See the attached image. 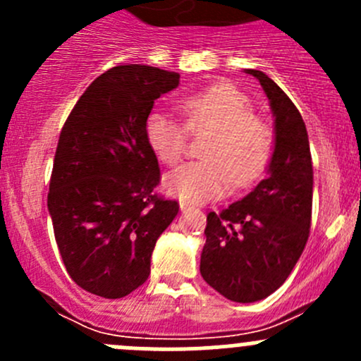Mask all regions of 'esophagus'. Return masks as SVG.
<instances>
[{"label":"esophagus","mask_w":361,"mask_h":361,"mask_svg":"<svg viewBox=\"0 0 361 361\" xmlns=\"http://www.w3.org/2000/svg\"><path fill=\"white\" fill-rule=\"evenodd\" d=\"M180 209H181V213H188V211H192V206L187 202H180Z\"/></svg>","instance_id":"1"}]
</instances>
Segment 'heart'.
Returning a JSON list of instances; mask_svg holds the SVG:
<instances>
[{
	"mask_svg": "<svg viewBox=\"0 0 361 361\" xmlns=\"http://www.w3.org/2000/svg\"><path fill=\"white\" fill-rule=\"evenodd\" d=\"M187 129L211 130L204 141L202 160L188 162L164 178V190L188 204L216 201L257 183L272 157V130L253 116V103L228 83H214L178 99ZM187 129L160 108L145 118V141L159 162L174 166L185 152Z\"/></svg>",
	"mask_w": 361,
	"mask_h": 361,
	"instance_id": "b5f03b06",
	"label": "heart"
}]
</instances>
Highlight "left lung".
Wrapping results in <instances>:
<instances>
[{
	"mask_svg": "<svg viewBox=\"0 0 361 361\" xmlns=\"http://www.w3.org/2000/svg\"><path fill=\"white\" fill-rule=\"evenodd\" d=\"M260 82L274 116V150L262 180L241 201L211 211L201 253L204 281L241 304L274 293L300 258L312 211V162L305 123L288 96L264 71Z\"/></svg>",
	"mask_w": 361,
	"mask_h": 361,
	"instance_id": "1",
	"label": "left lung"
}]
</instances>
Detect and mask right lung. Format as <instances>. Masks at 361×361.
Instances as JSON below:
<instances>
[{
	"mask_svg": "<svg viewBox=\"0 0 361 361\" xmlns=\"http://www.w3.org/2000/svg\"><path fill=\"white\" fill-rule=\"evenodd\" d=\"M178 83V73L154 66L108 69L61 130L47 204L68 274L87 292L122 298L143 285L178 214L176 201L155 194L160 169L145 141L148 111Z\"/></svg>",
	"mask_w": 361,
	"mask_h": 361,
	"instance_id": "right-lung-1",
	"label": "right lung"
}]
</instances>
